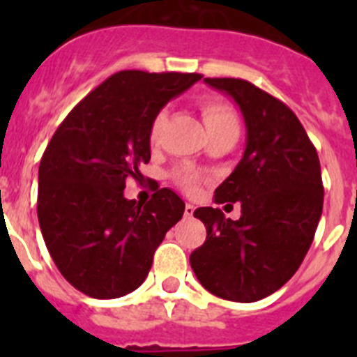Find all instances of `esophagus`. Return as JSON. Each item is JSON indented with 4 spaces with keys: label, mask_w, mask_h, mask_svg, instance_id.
Instances as JSON below:
<instances>
[{
    "label": "esophagus",
    "mask_w": 357,
    "mask_h": 357,
    "mask_svg": "<svg viewBox=\"0 0 357 357\" xmlns=\"http://www.w3.org/2000/svg\"><path fill=\"white\" fill-rule=\"evenodd\" d=\"M195 213V206H191V204H185V209H184V216L185 218H191Z\"/></svg>",
    "instance_id": "obj_1"
}]
</instances>
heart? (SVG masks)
Segmentation results:
<instances>
[{
	"label": "heart",
	"mask_w": 357,
	"mask_h": 357,
	"mask_svg": "<svg viewBox=\"0 0 357 357\" xmlns=\"http://www.w3.org/2000/svg\"><path fill=\"white\" fill-rule=\"evenodd\" d=\"M200 109L202 116H204V121H206V127L209 132L223 127H238V116H236L234 109L230 105H227L225 102H222V100L206 98V100H202ZM164 119H166V112L160 110L159 114L153 118V121H151V141H157V137H159ZM173 178H175L176 184L181 185V188H184L185 191H197L198 185H200V175L191 168H178L173 173Z\"/></svg>",
	"instance_id": "heart-1"
}]
</instances>
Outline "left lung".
<instances>
[{"mask_svg":"<svg viewBox=\"0 0 357 357\" xmlns=\"http://www.w3.org/2000/svg\"><path fill=\"white\" fill-rule=\"evenodd\" d=\"M204 82L238 103L247 148L214 191L216 204L241 202V216L230 220L214 207L195 211L207 238L189 263L213 295L255 302L291 279L313 243L324 207L320 160L286 103L241 78Z\"/></svg>","mask_w":357,"mask_h":357,"instance_id":"left-lung-1","label":"left lung"}]
</instances>
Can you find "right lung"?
<instances>
[{"mask_svg": "<svg viewBox=\"0 0 357 357\" xmlns=\"http://www.w3.org/2000/svg\"><path fill=\"white\" fill-rule=\"evenodd\" d=\"M198 73L130 69L107 78L66 116L39 164L37 216L53 263L94 298L139 288L164 236L184 214L172 189L127 200L128 176L150 162L151 121Z\"/></svg>", "mask_w": 357, "mask_h": 357, "instance_id": "add662e5", "label": "right lung"}]
</instances>
